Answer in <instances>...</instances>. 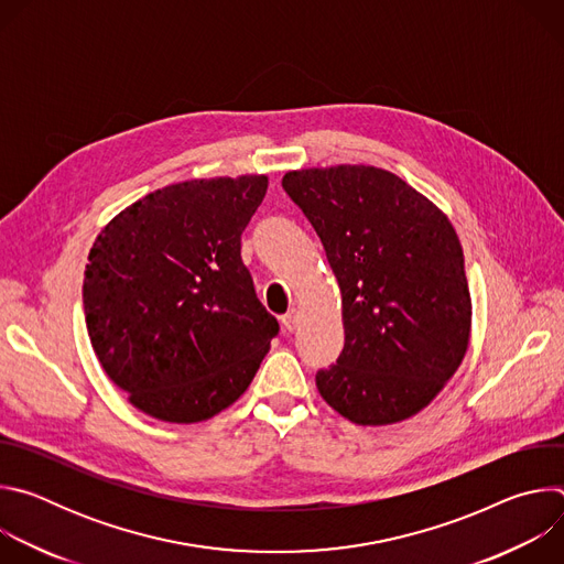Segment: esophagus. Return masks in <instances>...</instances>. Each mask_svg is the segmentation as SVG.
Here are the masks:
<instances>
[{"instance_id": "1", "label": "esophagus", "mask_w": 564, "mask_h": 564, "mask_svg": "<svg viewBox=\"0 0 564 564\" xmlns=\"http://www.w3.org/2000/svg\"><path fill=\"white\" fill-rule=\"evenodd\" d=\"M281 324L285 328V333H294L296 326H299V316H296V310H290L288 314L281 316Z\"/></svg>"}]
</instances>
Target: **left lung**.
Listing matches in <instances>:
<instances>
[{
	"instance_id": "left-lung-1",
	"label": "left lung",
	"mask_w": 564,
	"mask_h": 564,
	"mask_svg": "<svg viewBox=\"0 0 564 564\" xmlns=\"http://www.w3.org/2000/svg\"><path fill=\"white\" fill-rule=\"evenodd\" d=\"M324 243L341 292L344 350L316 372L341 417L388 426L426 409L470 341V292L448 216L370 165L288 172L281 181Z\"/></svg>"
}]
</instances>
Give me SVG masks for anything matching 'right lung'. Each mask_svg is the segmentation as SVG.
I'll use <instances>...</instances> for the list:
<instances>
[{"mask_svg":"<svg viewBox=\"0 0 564 564\" xmlns=\"http://www.w3.org/2000/svg\"><path fill=\"white\" fill-rule=\"evenodd\" d=\"M265 192V174L185 181L98 234L83 285L89 339L144 415L205 422L252 383L279 333L240 259V234Z\"/></svg>","mask_w":564,"mask_h":564,"instance_id":"add662e5","label":"right lung"}]
</instances>
